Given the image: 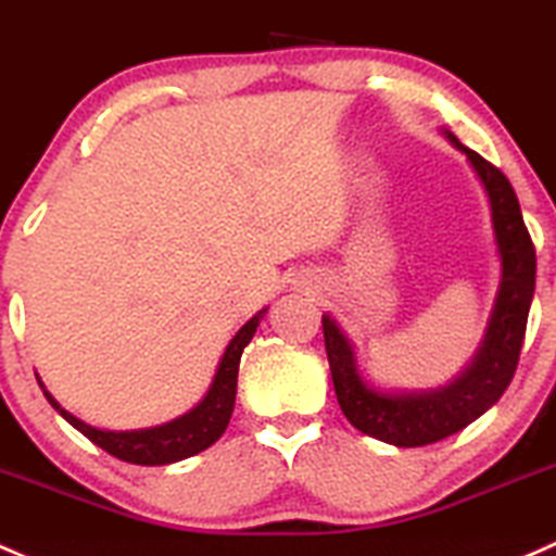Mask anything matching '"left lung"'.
Returning a JSON list of instances; mask_svg holds the SVG:
<instances>
[{"mask_svg":"<svg viewBox=\"0 0 556 556\" xmlns=\"http://www.w3.org/2000/svg\"><path fill=\"white\" fill-rule=\"evenodd\" d=\"M445 136L475 167L493 215L501 255V288L490 314L488 332L471 365L453 383L431 391H378L356 370V356L336 319L325 314L323 332L332 386L343 416L362 434L396 447H420L458 434L501 400L517 370L535 290V248L522 220L509 178L477 151L466 149L453 132Z\"/></svg>","mask_w":556,"mask_h":556,"instance_id":"8db88e82","label":"left lung"}]
</instances>
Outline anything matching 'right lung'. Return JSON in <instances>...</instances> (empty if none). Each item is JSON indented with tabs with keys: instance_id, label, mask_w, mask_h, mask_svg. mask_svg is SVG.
Segmentation results:
<instances>
[{
	"instance_id": "obj_1",
	"label": "right lung",
	"mask_w": 556,
	"mask_h": 556,
	"mask_svg": "<svg viewBox=\"0 0 556 556\" xmlns=\"http://www.w3.org/2000/svg\"><path fill=\"white\" fill-rule=\"evenodd\" d=\"M263 312L255 314L250 323H244L239 327L237 336L231 338V343L226 346L224 356H220V365L215 370L213 383H210L207 394L194 410H189L186 416L170 420V424L162 426H151V429H136V431H103L96 429V426L85 424L77 416H72L68 410H63L61 405L55 402V396L42 386L47 402L61 413L74 429L81 431L90 442H96L98 447L106 450L109 455L114 458L127 460V464H138V466H165V464H175V460L191 458V455L202 453L207 450L213 442L220 440V434L229 426V418L233 413V400H237V376H239V359H242L244 346L253 341L255 330H258Z\"/></svg>"
}]
</instances>
